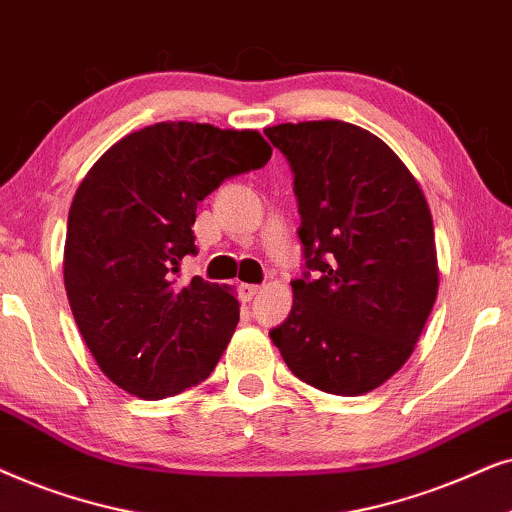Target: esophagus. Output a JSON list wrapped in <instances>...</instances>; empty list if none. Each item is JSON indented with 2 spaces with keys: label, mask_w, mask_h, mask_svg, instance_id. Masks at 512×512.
Masks as SVG:
<instances>
[{
  "label": "esophagus",
  "mask_w": 512,
  "mask_h": 512,
  "mask_svg": "<svg viewBox=\"0 0 512 512\" xmlns=\"http://www.w3.org/2000/svg\"><path fill=\"white\" fill-rule=\"evenodd\" d=\"M260 285H250V283H243L241 285V299L243 302H250V299H255V295H260Z\"/></svg>",
  "instance_id": "obj_1"
}]
</instances>
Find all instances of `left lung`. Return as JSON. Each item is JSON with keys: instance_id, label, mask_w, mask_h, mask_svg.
I'll return each mask as SVG.
<instances>
[{"instance_id": "left-lung-1", "label": "left lung", "mask_w": 512, "mask_h": 512, "mask_svg": "<svg viewBox=\"0 0 512 512\" xmlns=\"http://www.w3.org/2000/svg\"><path fill=\"white\" fill-rule=\"evenodd\" d=\"M288 156L302 215L306 269L274 330L292 374L332 395H363L391 379L438 297L433 217L400 156L337 119L264 128Z\"/></svg>"}]
</instances>
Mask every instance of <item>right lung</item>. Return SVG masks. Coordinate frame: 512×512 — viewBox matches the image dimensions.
Returning <instances> with one entry per match:
<instances>
[{
	"instance_id": "1",
	"label": "right lung",
	"mask_w": 512,
	"mask_h": 512,
	"mask_svg": "<svg viewBox=\"0 0 512 512\" xmlns=\"http://www.w3.org/2000/svg\"><path fill=\"white\" fill-rule=\"evenodd\" d=\"M257 131L161 121L114 142L74 194L65 290L88 351L109 381L161 400L208 379L238 325L227 285L194 276L196 206L227 177L262 168Z\"/></svg>"
}]
</instances>
